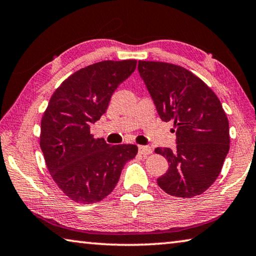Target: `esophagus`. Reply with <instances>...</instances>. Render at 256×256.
Wrapping results in <instances>:
<instances>
[{
  "label": "esophagus",
  "mask_w": 256,
  "mask_h": 256,
  "mask_svg": "<svg viewBox=\"0 0 256 256\" xmlns=\"http://www.w3.org/2000/svg\"><path fill=\"white\" fill-rule=\"evenodd\" d=\"M139 152L141 155H149V154L152 152V150L148 146H139Z\"/></svg>",
  "instance_id": "esophagus-1"
}]
</instances>
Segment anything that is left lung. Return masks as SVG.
<instances>
[{"label":"left lung","instance_id":"left-lung-1","mask_svg":"<svg viewBox=\"0 0 256 256\" xmlns=\"http://www.w3.org/2000/svg\"><path fill=\"white\" fill-rule=\"evenodd\" d=\"M138 70L160 120H172L176 128V149H155L168 162L158 186L174 197L202 194L216 180L230 147L229 122L220 100L181 66L140 60Z\"/></svg>","mask_w":256,"mask_h":256}]
</instances>
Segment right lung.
<instances>
[{
    "label": "right lung",
    "instance_id": "add662e5",
    "mask_svg": "<svg viewBox=\"0 0 256 256\" xmlns=\"http://www.w3.org/2000/svg\"><path fill=\"white\" fill-rule=\"evenodd\" d=\"M136 67V60L90 64L64 80L48 101L40 146L52 179L72 200H102L138 154L136 144L110 146L90 132V124L106 112L112 93Z\"/></svg>",
    "mask_w": 256,
    "mask_h": 256
}]
</instances>
